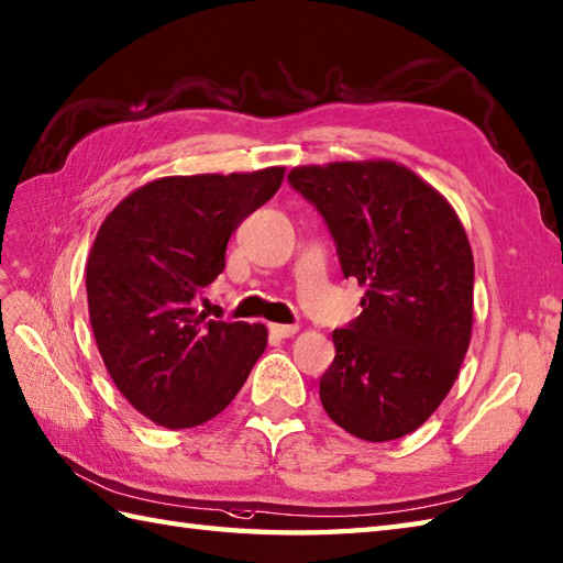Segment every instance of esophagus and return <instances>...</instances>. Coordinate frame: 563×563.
Returning <instances> with one entry per match:
<instances>
[{"instance_id": "1", "label": "esophagus", "mask_w": 563, "mask_h": 563, "mask_svg": "<svg viewBox=\"0 0 563 563\" xmlns=\"http://www.w3.org/2000/svg\"><path fill=\"white\" fill-rule=\"evenodd\" d=\"M268 331L278 338H290L299 331V325L297 323H271Z\"/></svg>"}]
</instances>
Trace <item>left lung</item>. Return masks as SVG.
I'll use <instances>...</instances> for the list:
<instances>
[{
  "label": "left lung",
  "instance_id": "obj_1",
  "mask_svg": "<svg viewBox=\"0 0 563 563\" xmlns=\"http://www.w3.org/2000/svg\"><path fill=\"white\" fill-rule=\"evenodd\" d=\"M345 278L367 287L362 313L333 331L319 398L364 441L410 434L446 398L473 333L475 264L443 196L390 161L295 167Z\"/></svg>",
  "mask_w": 563,
  "mask_h": 563
}]
</instances>
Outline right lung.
<instances>
[{
	"instance_id": "right-lung-1",
	"label": "right lung",
	"mask_w": 563,
	"mask_h": 563,
	"mask_svg": "<svg viewBox=\"0 0 563 563\" xmlns=\"http://www.w3.org/2000/svg\"><path fill=\"white\" fill-rule=\"evenodd\" d=\"M283 175L163 177L104 218L86 268L90 325L112 382L155 424L213 420L264 352V325L208 319L196 299L225 268L232 232Z\"/></svg>"
}]
</instances>
